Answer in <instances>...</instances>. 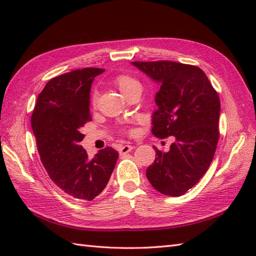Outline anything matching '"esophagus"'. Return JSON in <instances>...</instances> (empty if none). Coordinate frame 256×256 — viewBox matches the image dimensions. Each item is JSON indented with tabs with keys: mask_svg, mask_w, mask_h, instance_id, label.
Masks as SVG:
<instances>
[{
	"mask_svg": "<svg viewBox=\"0 0 256 256\" xmlns=\"http://www.w3.org/2000/svg\"><path fill=\"white\" fill-rule=\"evenodd\" d=\"M134 148V146H132V145H121L118 148V152L121 154H126V153H130V152H131L132 150Z\"/></svg>",
	"mask_w": 256,
	"mask_h": 256,
	"instance_id": "34e87169",
	"label": "esophagus"
}]
</instances>
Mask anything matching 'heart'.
<instances>
[{"label":"heart","instance_id":"heart-1","mask_svg":"<svg viewBox=\"0 0 256 256\" xmlns=\"http://www.w3.org/2000/svg\"><path fill=\"white\" fill-rule=\"evenodd\" d=\"M113 84L124 96H128V94H131L132 91L142 90V86H140V81L128 74L118 76V77L114 78ZM96 102V94H94L91 96V104L94 106Z\"/></svg>","mask_w":256,"mask_h":256}]
</instances>
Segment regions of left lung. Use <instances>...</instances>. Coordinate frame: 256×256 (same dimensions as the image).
Here are the masks:
<instances>
[{
  "label": "left lung",
  "mask_w": 256,
  "mask_h": 256,
  "mask_svg": "<svg viewBox=\"0 0 256 256\" xmlns=\"http://www.w3.org/2000/svg\"><path fill=\"white\" fill-rule=\"evenodd\" d=\"M160 84L152 116L156 138L175 136L168 152L153 146L156 158L146 177L157 192L182 196L202 177L214 160L219 140L220 100L200 68L174 62H133Z\"/></svg>",
  "instance_id": "left-lung-1"
}]
</instances>
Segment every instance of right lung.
I'll list each match as a JSON object with an SVG mask.
<instances>
[{"label": "right lung", "instance_id": "add662e5", "mask_svg": "<svg viewBox=\"0 0 256 256\" xmlns=\"http://www.w3.org/2000/svg\"><path fill=\"white\" fill-rule=\"evenodd\" d=\"M103 72L84 68L50 79L32 116L42 165L52 180L76 199L91 201L99 196L118 158V152L108 146L90 160L80 145L84 138L80 128L91 121V84Z\"/></svg>", "mask_w": 256, "mask_h": 256}]
</instances>
